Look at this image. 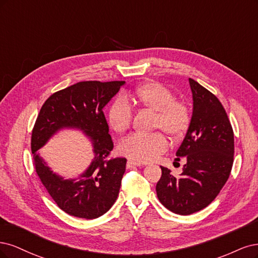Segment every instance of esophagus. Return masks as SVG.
I'll return each instance as SVG.
<instances>
[{
    "label": "esophagus",
    "mask_w": 258,
    "mask_h": 258,
    "mask_svg": "<svg viewBox=\"0 0 258 258\" xmlns=\"http://www.w3.org/2000/svg\"><path fill=\"white\" fill-rule=\"evenodd\" d=\"M141 165H144L143 163H140V162H136V161H132V160H128L127 161V167L128 168H132V167H135V166H141Z\"/></svg>",
    "instance_id": "34e87169"
}]
</instances>
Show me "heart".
Wrapping results in <instances>:
<instances>
[{
  "label": "heart",
  "mask_w": 258,
  "mask_h": 258,
  "mask_svg": "<svg viewBox=\"0 0 258 258\" xmlns=\"http://www.w3.org/2000/svg\"><path fill=\"white\" fill-rule=\"evenodd\" d=\"M135 101L143 107L155 111L154 128H161L172 139H179L189 126L190 115L187 107L176 101L171 91L159 82L151 81L137 87L133 93ZM133 110L125 98L119 96L108 110V122L117 133L126 131L132 122ZM119 152L138 162H152L168 149V141L161 132L152 134L135 133L119 144Z\"/></svg>",
  "instance_id": "b5f03b06"
}]
</instances>
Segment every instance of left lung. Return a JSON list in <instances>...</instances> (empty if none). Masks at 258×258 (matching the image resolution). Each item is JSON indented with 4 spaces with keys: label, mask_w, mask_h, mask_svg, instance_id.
<instances>
[{
    "label": "left lung",
    "mask_w": 258,
    "mask_h": 258,
    "mask_svg": "<svg viewBox=\"0 0 258 258\" xmlns=\"http://www.w3.org/2000/svg\"><path fill=\"white\" fill-rule=\"evenodd\" d=\"M193 94V114L176 160L186 164L180 177L161 166L156 184L161 204L173 213L188 215L209 206L229 178L234 163V131L219 98L188 79Z\"/></svg>",
    "instance_id": "1"
}]
</instances>
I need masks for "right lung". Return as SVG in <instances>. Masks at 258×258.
Listing matches in <instances>:
<instances>
[{"label":"right lung","mask_w":258,"mask_h":258,"mask_svg":"<svg viewBox=\"0 0 258 258\" xmlns=\"http://www.w3.org/2000/svg\"><path fill=\"white\" fill-rule=\"evenodd\" d=\"M124 81H81L57 91L41 106L32 131L33 164L41 183L60 209L76 218L101 217L117 201L126 159L110 157L113 143L103 108ZM78 128L91 138L96 157L78 180L53 174L37 150L61 128Z\"/></svg>","instance_id":"1"}]
</instances>
